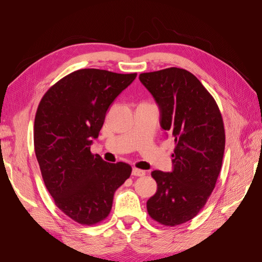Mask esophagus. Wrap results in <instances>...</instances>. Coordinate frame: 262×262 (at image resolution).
Returning <instances> with one entry per match:
<instances>
[{
  "label": "esophagus",
  "instance_id": "34e87169",
  "mask_svg": "<svg viewBox=\"0 0 262 262\" xmlns=\"http://www.w3.org/2000/svg\"><path fill=\"white\" fill-rule=\"evenodd\" d=\"M132 175L133 176H137V177H142V176H145V171L139 169V168H133L132 169Z\"/></svg>",
  "mask_w": 262,
  "mask_h": 262
}]
</instances>
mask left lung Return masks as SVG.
<instances>
[{
  "label": "left lung",
  "mask_w": 262,
  "mask_h": 262,
  "mask_svg": "<svg viewBox=\"0 0 262 262\" xmlns=\"http://www.w3.org/2000/svg\"><path fill=\"white\" fill-rule=\"evenodd\" d=\"M160 108V124L175 141L172 170L152 171L157 191L146 202L149 216L175 226L192 220L207 203L223 161L224 123L217 104L189 71L169 68L140 74Z\"/></svg>",
  "instance_id": "1"
}]
</instances>
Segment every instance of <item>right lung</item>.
I'll list each match as a JSON object with an SVG mask.
<instances>
[{"label": "right lung", "mask_w": 262, "mask_h": 262, "mask_svg": "<svg viewBox=\"0 0 262 262\" xmlns=\"http://www.w3.org/2000/svg\"><path fill=\"white\" fill-rule=\"evenodd\" d=\"M137 77L82 69L48 90L38 106L35 153L45 185L57 207L73 221L105 220L116 190L131 175L129 164H110L91 153L109 106Z\"/></svg>", "instance_id": "1"}]
</instances>
